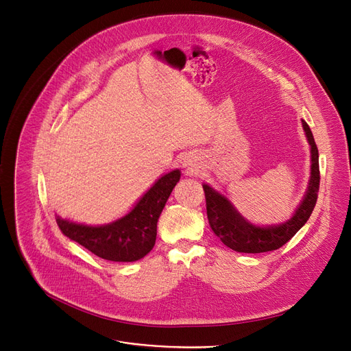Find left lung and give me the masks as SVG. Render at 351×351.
Here are the masks:
<instances>
[{"label":"left lung","mask_w":351,"mask_h":351,"mask_svg":"<svg viewBox=\"0 0 351 351\" xmlns=\"http://www.w3.org/2000/svg\"><path fill=\"white\" fill-rule=\"evenodd\" d=\"M302 123L311 146V176L302 205L286 223L269 228L253 226L233 209L226 197L215 192L210 186L204 185L210 229L220 239V242L232 250L239 253H263L279 249L302 229L315 209L320 188L319 149L308 125L304 121Z\"/></svg>","instance_id":"8db88e82"}]
</instances>
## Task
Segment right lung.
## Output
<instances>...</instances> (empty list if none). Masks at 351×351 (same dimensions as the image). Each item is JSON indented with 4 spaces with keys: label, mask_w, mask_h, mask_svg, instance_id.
Here are the masks:
<instances>
[{
    "label": "right lung",
    "mask_w": 351,
    "mask_h": 351,
    "mask_svg": "<svg viewBox=\"0 0 351 351\" xmlns=\"http://www.w3.org/2000/svg\"><path fill=\"white\" fill-rule=\"evenodd\" d=\"M179 179V171L162 176L131 212L110 225L94 228L62 219H57V223L71 241L101 259L110 262L139 261L155 245L158 219Z\"/></svg>",
    "instance_id": "add662e5"
}]
</instances>
